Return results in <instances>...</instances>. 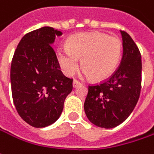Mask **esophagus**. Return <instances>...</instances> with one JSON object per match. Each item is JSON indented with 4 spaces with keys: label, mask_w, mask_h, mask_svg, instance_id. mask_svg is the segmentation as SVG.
Segmentation results:
<instances>
[{
    "label": "esophagus",
    "mask_w": 154,
    "mask_h": 154,
    "mask_svg": "<svg viewBox=\"0 0 154 154\" xmlns=\"http://www.w3.org/2000/svg\"><path fill=\"white\" fill-rule=\"evenodd\" d=\"M78 85H81V83H80L78 80H77V79H74V80H73V87L76 88Z\"/></svg>",
    "instance_id": "34e87169"
}]
</instances>
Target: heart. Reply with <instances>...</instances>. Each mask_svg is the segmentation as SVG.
Masks as SVG:
<instances>
[{
    "instance_id": "b5f03b06",
    "label": "heart",
    "mask_w": 154,
    "mask_h": 154,
    "mask_svg": "<svg viewBox=\"0 0 154 154\" xmlns=\"http://www.w3.org/2000/svg\"><path fill=\"white\" fill-rule=\"evenodd\" d=\"M122 44L116 37L101 32H79L67 40L66 47H59L57 57L67 76L73 75L81 66L87 77L97 82L104 81L114 74L122 56Z\"/></svg>"
}]
</instances>
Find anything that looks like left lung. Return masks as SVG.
Here are the masks:
<instances>
[{"label":"left lung","mask_w":154,"mask_h":154,"mask_svg":"<svg viewBox=\"0 0 154 154\" xmlns=\"http://www.w3.org/2000/svg\"><path fill=\"white\" fill-rule=\"evenodd\" d=\"M122 62L108 80L89 86L84 111L91 123L113 128L130 116L141 89V55L133 38L124 31Z\"/></svg>","instance_id":"left-lung-1"}]
</instances>
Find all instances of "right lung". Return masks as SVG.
I'll use <instances>...</instances> for the list:
<instances>
[{"label":"right lung","mask_w":154,"mask_h":154,"mask_svg":"<svg viewBox=\"0 0 154 154\" xmlns=\"http://www.w3.org/2000/svg\"><path fill=\"white\" fill-rule=\"evenodd\" d=\"M62 32L44 26L24 35L11 63L14 103L20 116L34 128H45L59 118L73 79L60 70L51 45Z\"/></svg>","instance_id":"1"}]
</instances>
